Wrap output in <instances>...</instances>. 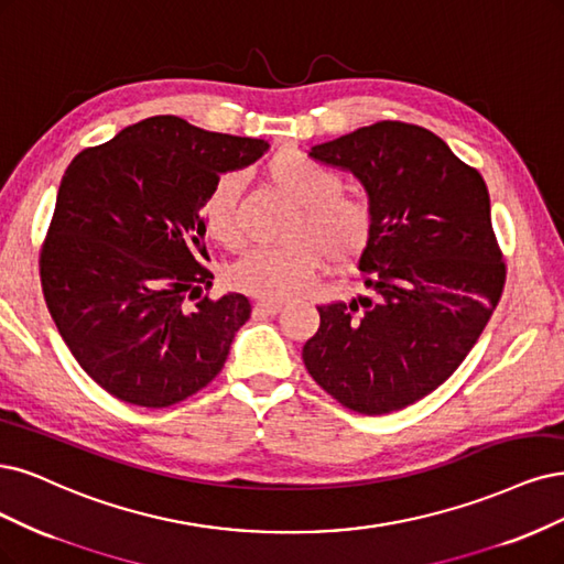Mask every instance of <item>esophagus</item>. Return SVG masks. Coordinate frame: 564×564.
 I'll return each instance as SVG.
<instances>
[{
  "instance_id": "1",
  "label": "esophagus",
  "mask_w": 564,
  "mask_h": 564,
  "mask_svg": "<svg viewBox=\"0 0 564 564\" xmlns=\"http://www.w3.org/2000/svg\"><path fill=\"white\" fill-rule=\"evenodd\" d=\"M282 307H284V301H270V299H263V301H257V305H254V313H257V315H278Z\"/></svg>"
}]
</instances>
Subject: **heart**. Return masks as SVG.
Segmentation results:
<instances>
[{"label": "heart", "instance_id": "heart-1", "mask_svg": "<svg viewBox=\"0 0 564 564\" xmlns=\"http://www.w3.org/2000/svg\"><path fill=\"white\" fill-rule=\"evenodd\" d=\"M265 177L282 196L299 207L291 226V238L278 247H254L232 265V284L247 294L263 299H284L307 284L322 259L343 265L355 261L373 238V207L359 193L340 191V177L299 149L275 153L265 165ZM240 180L236 174L221 177L203 203V224L207 236L236 247L240 230L236 203Z\"/></svg>", "mask_w": 564, "mask_h": 564}]
</instances>
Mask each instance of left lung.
<instances>
[{
    "mask_svg": "<svg viewBox=\"0 0 564 564\" xmlns=\"http://www.w3.org/2000/svg\"><path fill=\"white\" fill-rule=\"evenodd\" d=\"M307 156L352 174L376 228L359 257L368 296L317 307L305 368L357 413L401 411L455 373L499 303L507 268L488 186L434 132L401 121L357 128Z\"/></svg>",
    "mask_w": 564,
    "mask_h": 564,
    "instance_id": "1",
    "label": "left lung"
}]
</instances>
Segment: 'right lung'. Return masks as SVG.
I'll use <instances>...</instances> for the list:
<instances>
[{
    "mask_svg": "<svg viewBox=\"0 0 564 564\" xmlns=\"http://www.w3.org/2000/svg\"><path fill=\"white\" fill-rule=\"evenodd\" d=\"M268 142L151 116L74 156L42 247V286L74 359L116 399L165 408L217 378L247 296L212 286L203 203Z\"/></svg>",
    "mask_w": 564,
    "mask_h": 564,
    "instance_id": "add662e5",
    "label": "right lung"
}]
</instances>
